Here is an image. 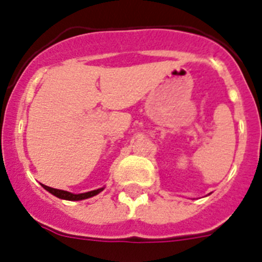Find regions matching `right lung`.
<instances>
[{"label":"right lung","mask_w":262,"mask_h":262,"mask_svg":"<svg viewBox=\"0 0 262 262\" xmlns=\"http://www.w3.org/2000/svg\"><path fill=\"white\" fill-rule=\"evenodd\" d=\"M43 188L46 190H48L49 193H52L53 195L58 197V199H62V200H68V201H79V200H86V199H90V197H94L98 193H100L103 190V188H99V189L95 190H91V192H86V193H79V194H74V193H70L67 192V190H61V189H55V188H51V187H47L44 184H41Z\"/></svg>","instance_id":"1"}]
</instances>
